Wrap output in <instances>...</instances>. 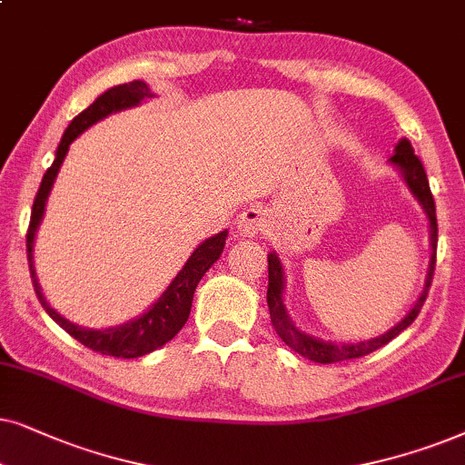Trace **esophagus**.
Instances as JSON below:
<instances>
[{
    "instance_id": "34e87169",
    "label": "esophagus",
    "mask_w": 465,
    "mask_h": 465,
    "mask_svg": "<svg viewBox=\"0 0 465 465\" xmlns=\"http://www.w3.org/2000/svg\"><path fill=\"white\" fill-rule=\"evenodd\" d=\"M270 225V216L262 206H249L244 208L238 216L236 232L242 238H255Z\"/></svg>"
}]
</instances>
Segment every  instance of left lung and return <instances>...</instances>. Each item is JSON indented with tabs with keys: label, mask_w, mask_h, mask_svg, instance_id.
Wrapping results in <instances>:
<instances>
[{
	"label": "left lung",
	"mask_w": 465,
	"mask_h": 465,
	"mask_svg": "<svg viewBox=\"0 0 465 465\" xmlns=\"http://www.w3.org/2000/svg\"><path fill=\"white\" fill-rule=\"evenodd\" d=\"M391 165H395L404 176V181L411 189V193L414 195L420 206H423L427 219H430V244H431V257H430V270H427V278H425V287L420 291L419 300L414 302V306L411 308V312L406 314L404 319L400 321L398 325H393L391 330L382 333V336L370 338V340H361V342H325V340L308 336L306 331L297 330L293 325V321L289 319L287 308H284V272H282V263L278 259L276 252H270L268 255V306H270V319L272 325L281 340L287 346H291L297 355L311 359L314 363H336V361H344V359H355V357H363L368 352H372L381 346H385L387 342L406 330L408 325L417 319V314L420 312V306H423L427 291H430L431 278H434V268H436V246H438V221H436V203H434V195L430 191V183H427V174L423 170V163H420L417 154H414L411 142L406 138H401L395 146V154L391 159Z\"/></svg>",
	"instance_id": "left-lung-1"
}]
</instances>
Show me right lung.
Listing matches in <instances>:
<instances>
[{
  "mask_svg": "<svg viewBox=\"0 0 465 465\" xmlns=\"http://www.w3.org/2000/svg\"><path fill=\"white\" fill-rule=\"evenodd\" d=\"M146 97H153L148 84L142 83V80H134V83L113 86V89L102 93V95H99L89 108L83 110L78 116H74V121L67 125L64 138L59 142L53 165L46 170L38 193H35L34 208H31L29 229H27V262H29L31 281H34L35 295H38L40 304L48 312V317H51L59 327H64V330L70 333L72 338H76L80 344H84L86 349L102 352V355L123 357V359L142 357L146 355V352L157 351L159 346L170 342V340L183 330V325L187 323L189 319L191 302H193L197 282L202 281V276L206 274V272L213 268L216 259L221 257L223 246H225L227 229L225 232L216 233L213 238L203 240V242L191 252L187 263L183 265V270L178 272L174 281L170 282V287L161 293L159 300L154 302V304L148 308L142 317L127 321V323L123 325L108 327V330H86V327L70 323V321L61 317L54 308H51L45 293H42L38 276H35L34 240H35V232H38L42 223V216H45L48 193H51L54 178L59 174V168L61 163H64L67 151H70L72 142L76 140L84 129L95 125L97 121L106 119L108 114L119 113V110L138 106L142 99Z\"/></svg>",
  "mask_w": 465,
  "mask_h": 465,
  "instance_id": "right-lung-1",
  "label": "right lung"
}]
</instances>
